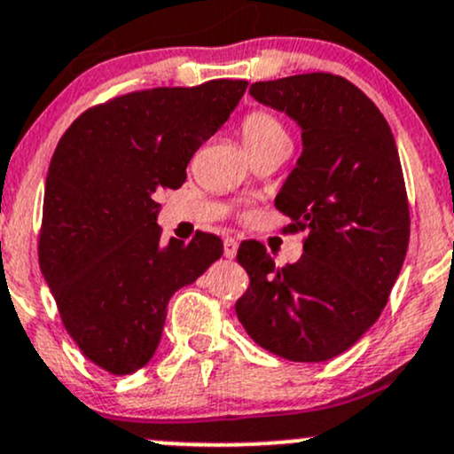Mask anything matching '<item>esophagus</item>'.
Returning a JSON list of instances; mask_svg holds the SVG:
<instances>
[{"label":"esophagus","mask_w":454,"mask_h":454,"mask_svg":"<svg viewBox=\"0 0 454 454\" xmlns=\"http://www.w3.org/2000/svg\"><path fill=\"white\" fill-rule=\"evenodd\" d=\"M237 247H239L237 239H232V237L223 239V256H226V258H235L237 256Z\"/></svg>","instance_id":"obj_1"}]
</instances>
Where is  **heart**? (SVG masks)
I'll return each mask as SVG.
<instances>
[{"label": "heart", "mask_w": 454, "mask_h": 454, "mask_svg": "<svg viewBox=\"0 0 454 454\" xmlns=\"http://www.w3.org/2000/svg\"><path fill=\"white\" fill-rule=\"evenodd\" d=\"M239 133H241L243 144L252 154L262 151V148L276 146V144L288 142V133L280 122V118L273 116L267 109H250L246 116L241 118L239 124Z\"/></svg>", "instance_id": "b5f03b06"}]
</instances>
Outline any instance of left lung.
<instances>
[{"mask_svg":"<svg viewBox=\"0 0 454 454\" xmlns=\"http://www.w3.org/2000/svg\"><path fill=\"white\" fill-rule=\"evenodd\" d=\"M295 118L303 153L276 208L306 232L303 254L278 267L258 241L237 261L250 276L235 303L256 345L291 362H325L381 315L410 243V202L396 142L375 103L340 74L303 73L250 88Z\"/></svg>","mask_w":454,"mask_h":454,"instance_id":"obj_1","label":"left lung"}]
</instances>
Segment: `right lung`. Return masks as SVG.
Here are the masks:
<instances>
[{"mask_svg":"<svg viewBox=\"0 0 454 454\" xmlns=\"http://www.w3.org/2000/svg\"><path fill=\"white\" fill-rule=\"evenodd\" d=\"M243 79L151 88L92 106L67 129L44 183L38 262L64 330L92 364L129 375L153 357L174 291L222 256V239L161 246L159 192L228 121Z\"/></svg>","mask_w":454,"mask_h":454,"instance_id":"1","label":"right lung"}]
</instances>
